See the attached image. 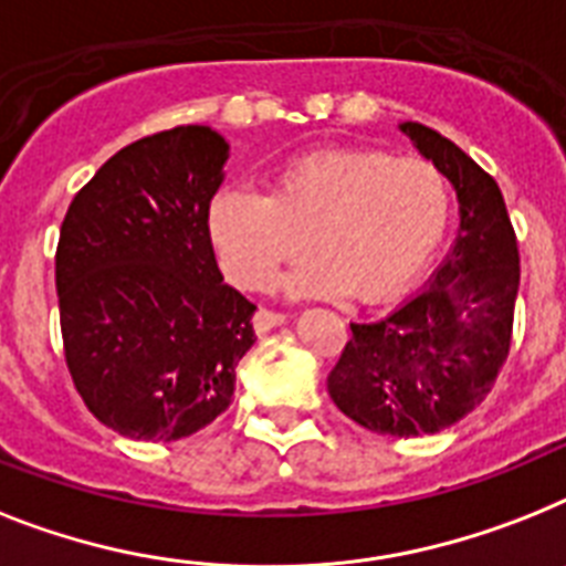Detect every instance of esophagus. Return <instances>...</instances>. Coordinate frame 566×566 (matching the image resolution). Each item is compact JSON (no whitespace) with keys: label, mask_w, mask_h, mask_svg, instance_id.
<instances>
[{"label":"esophagus","mask_w":566,"mask_h":566,"mask_svg":"<svg viewBox=\"0 0 566 566\" xmlns=\"http://www.w3.org/2000/svg\"><path fill=\"white\" fill-rule=\"evenodd\" d=\"M280 324H286V315H280V312H272V310H256V315H254L256 335L272 333L274 326H280Z\"/></svg>","instance_id":"esophagus-1"}]
</instances>
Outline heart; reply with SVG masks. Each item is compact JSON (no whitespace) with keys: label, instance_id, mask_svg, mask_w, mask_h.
<instances>
[{"label":"heart","instance_id":"obj_1","mask_svg":"<svg viewBox=\"0 0 566 566\" xmlns=\"http://www.w3.org/2000/svg\"><path fill=\"white\" fill-rule=\"evenodd\" d=\"M451 213L442 172L422 158L381 149H317L277 170L269 196L226 188L210 202L208 231L226 277L269 289L277 269L306 251L317 256L286 280L292 297L378 303L422 274Z\"/></svg>","mask_w":566,"mask_h":566}]
</instances>
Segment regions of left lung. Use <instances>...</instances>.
<instances>
[{
	"instance_id": "8db88e82",
	"label": "left lung",
	"mask_w": 566,
	"mask_h": 566,
	"mask_svg": "<svg viewBox=\"0 0 566 566\" xmlns=\"http://www.w3.org/2000/svg\"><path fill=\"white\" fill-rule=\"evenodd\" d=\"M399 133L451 181L460 231L399 310L349 324L326 390L361 428L408 440L446 431L489 396L512 344L521 256L497 181L431 126L405 120Z\"/></svg>"
}]
</instances>
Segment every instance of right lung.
Segmentation results:
<instances>
[{"label": "right lung", "instance_id": "right-lung-1", "mask_svg": "<svg viewBox=\"0 0 566 566\" xmlns=\"http://www.w3.org/2000/svg\"><path fill=\"white\" fill-rule=\"evenodd\" d=\"M228 142L176 126L118 149L60 228L65 364L86 408L129 440H181L231 405L254 303L222 283L210 199Z\"/></svg>", "mask_w": 566, "mask_h": 566}]
</instances>
